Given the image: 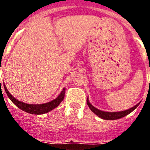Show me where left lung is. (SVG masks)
Wrapping results in <instances>:
<instances>
[{
  "label": "left lung",
  "mask_w": 150,
  "mask_h": 150,
  "mask_svg": "<svg viewBox=\"0 0 150 150\" xmlns=\"http://www.w3.org/2000/svg\"><path fill=\"white\" fill-rule=\"evenodd\" d=\"M86 102L87 104H88V106H89V107L90 108V110H91L93 112V113H95L97 116L101 117L102 119H104V120H116V119L121 118V117H123L128 115V114H130L131 112H132L133 110L139 106V103H138V104H136L133 107L130 108V109L127 110H124V111L105 112L95 108V107L89 102V100H88V99H87Z\"/></svg>",
  "instance_id": "left-lung-1"
}]
</instances>
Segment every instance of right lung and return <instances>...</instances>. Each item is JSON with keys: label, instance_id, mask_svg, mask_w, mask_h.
I'll list each match as a JSON object with an SVG mask.
<instances>
[{"label": "right lung", "instance_id": "right-lung-1", "mask_svg": "<svg viewBox=\"0 0 150 150\" xmlns=\"http://www.w3.org/2000/svg\"><path fill=\"white\" fill-rule=\"evenodd\" d=\"M4 87L5 89V92L8 96L9 97L11 101L17 106L19 109L22 110L23 111L27 112L29 114H43L45 113L50 111L53 109H54L55 107L58 106L62 100L64 98V93H65V89L64 88L63 90L61 91L55 100H52L50 102H48L47 103H43V104H28V103H25L23 102L18 101V100L11 95V93L8 92V90L6 88L5 85L4 84Z\"/></svg>", "mask_w": 150, "mask_h": 150}]
</instances>
